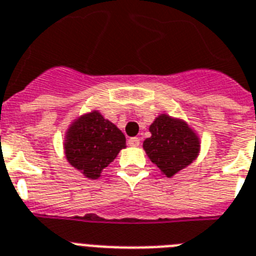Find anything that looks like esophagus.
Listing matches in <instances>:
<instances>
[{
	"label": "esophagus",
	"mask_w": 256,
	"mask_h": 256,
	"mask_svg": "<svg viewBox=\"0 0 256 256\" xmlns=\"http://www.w3.org/2000/svg\"><path fill=\"white\" fill-rule=\"evenodd\" d=\"M128 146H132V147H136V146H139V138H136V136H134V138H130L128 140Z\"/></svg>",
	"instance_id": "obj_1"
}]
</instances>
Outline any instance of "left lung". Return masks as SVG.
<instances>
[{"label": "left lung", "mask_w": 256, "mask_h": 256, "mask_svg": "<svg viewBox=\"0 0 256 256\" xmlns=\"http://www.w3.org/2000/svg\"><path fill=\"white\" fill-rule=\"evenodd\" d=\"M148 130L151 136L143 142V150L167 178L188 167L200 154V138L184 120L160 114Z\"/></svg>", "instance_id": "obj_1"}]
</instances>
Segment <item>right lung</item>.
<instances>
[{
    "mask_svg": "<svg viewBox=\"0 0 256 256\" xmlns=\"http://www.w3.org/2000/svg\"><path fill=\"white\" fill-rule=\"evenodd\" d=\"M63 146L68 163L85 178L96 180L126 147V138L98 110H92L70 124Z\"/></svg>",
    "mask_w": 256,
    "mask_h": 256,
    "instance_id": "add662e5",
    "label": "right lung"
}]
</instances>
